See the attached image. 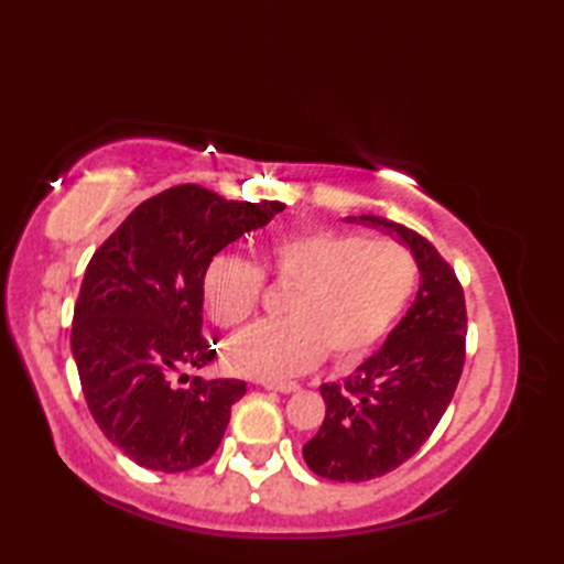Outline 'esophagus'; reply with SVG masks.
<instances>
[{
    "mask_svg": "<svg viewBox=\"0 0 564 564\" xmlns=\"http://www.w3.org/2000/svg\"><path fill=\"white\" fill-rule=\"evenodd\" d=\"M263 388L273 390V392H281V394H289V392L297 390V382H267Z\"/></svg>",
    "mask_w": 564,
    "mask_h": 564,
    "instance_id": "obj_1",
    "label": "esophagus"
}]
</instances>
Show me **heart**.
I'll list each match as a JSON object with an SVG mask.
<instances>
[{
  "instance_id": "b5f03b06",
  "label": "heart",
  "mask_w": 564,
  "mask_h": 564,
  "mask_svg": "<svg viewBox=\"0 0 564 564\" xmlns=\"http://www.w3.org/2000/svg\"><path fill=\"white\" fill-rule=\"evenodd\" d=\"M263 271L291 285L283 319L257 322L225 349L237 376L285 380L313 368L327 351L351 364L386 337L416 289V261L400 242L332 227L283 235L267 247ZM261 273L239 257H215L200 293L220 327L245 322L259 303Z\"/></svg>"
}]
</instances>
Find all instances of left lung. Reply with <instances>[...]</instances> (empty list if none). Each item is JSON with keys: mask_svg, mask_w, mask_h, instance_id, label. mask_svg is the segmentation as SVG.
I'll list each match as a JSON object with an SVG mask.
<instances>
[{"mask_svg": "<svg viewBox=\"0 0 564 564\" xmlns=\"http://www.w3.org/2000/svg\"><path fill=\"white\" fill-rule=\"evenodd\" d=\"M410 249L419 269L414 303L380 349L344 386L319 388L325 422L303 446L307 467L337 482H366L410 460L458 386L465 361V297L434 245L410 227L376 215H351Z\"/></svg>", "mask_w": 564, "mask_h": 564, "instance_id": "left-lung-1", "label": "left lung"}]
</instances>
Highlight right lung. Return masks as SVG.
Wrapping results in <instances>:
<instances>
[{
    "label": "right lung",
    "mask_w": 564,
    "mask_h": 564,
    "mask_svg": "<svg viewBox=\"0 0 564 564\" xmlns=\"http://www.w3.org/2000/svg\"><path fill=\"white\" fill-rule=\"evenodd\" d=\"M283 208L174 186L140 203L91 257L69 349L94 422L140 467L184 473L218 451L245 380L194 376L176 388L172 376L215 356L200 334L208 263Z\"/></svg>",
    "instance_id": "obj_1"
}]
</instances>
